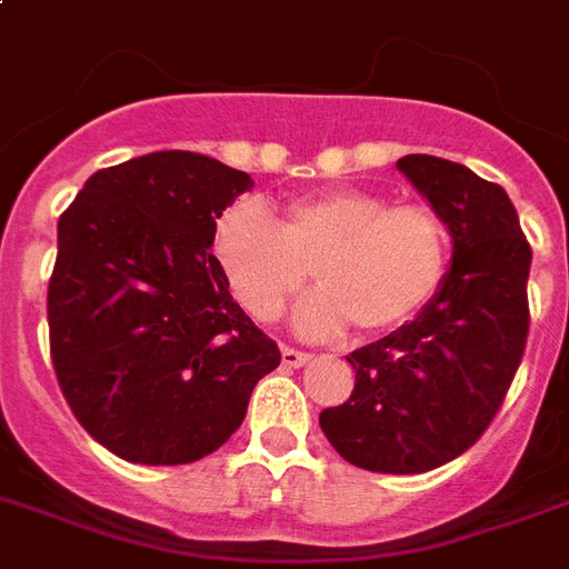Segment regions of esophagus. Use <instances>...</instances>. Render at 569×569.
<instances>
[{
  "mask_svg": "<svg viewBox=\"0 0 569 569\" xmlns=\"http://www.w3.org/2000/svg\"><path fill=\"white\" fill-rule=\"evenodd\" d=\"M281 363L288 366V369H299V366L311 363V355L290 349V346H281Z\"/></svg>",
  "mask_w": 569,
  "mask_h": 569,
  "instance_id": "obj_1",
  "label": "esophagus"
}]
</instances>
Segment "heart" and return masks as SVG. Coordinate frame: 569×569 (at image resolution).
Masks as SVG:
<instances>
[{
    "instance_id": "heart-1",
    "label": "heart",
    "mask_w": 569,
    "mask_h": 569,
    "mask_svg": "<svg viewBox=\"0 0 569 569\" xmlns=\"http://www.w3.org/2000/svg\"><path fill=\"white\" fill-rule=\"evenodd\" d=\"M211 252L229 290L258 322H273L311 270L319 288L296 308L305 337L355 326L389 335L433 302L448 273V232L425 206H389L366 189H337L284 206L279 223L238 200L214 223Z\"/></svg>"
}]
</instances>
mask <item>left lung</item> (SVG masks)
<instances>
[{
    "instance_id": "8db88e82",
    "label": "left lung",
    "mask_w": 569,
    "mask_h": 569,
    "mask_svg": "<svg viewBox=\"0 0 569 569\" xmlns=\"http://www.w3.org/2000/svg\"><path fill=\"white\" fill-rule=\"evenodd\" d=\"M398 171L448 227L453 258L419 317L346 358L355 392L319 412V427L358 468L421 473L471 448L509 392L527 346L532 250L509 194L471 168L410 153Z\"/></svg>"
}]
</instances>
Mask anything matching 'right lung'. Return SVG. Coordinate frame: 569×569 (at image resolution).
<instances>
[{"instance_id":"add662e5","label":"right lung","mask_w":569,"mask_h":569,"mask_svg":"<svg viewBox=\"0 0 569 569\" xmlns=\"http://www.w3.org/2000/svg\"><path fill=\"white\" fill-rule=\"evenodd\" d=\"M250 173L191 150L101 168L58 220L49 342L60 389L127 462L186 465L241 427L281 363L211 256Z\"/></svg>"}]
</instances>
